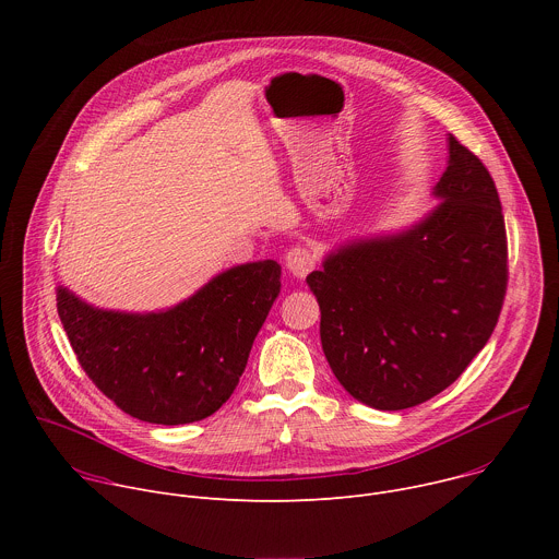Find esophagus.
I'll return each mask as SVG.
<instances>
[{"mask_svg": "<svg viewBox=\"0 0 559 559\" xmlns=\"http://www.w3.org/2000/svg\"><path fill=\"white\" fill-rule=\"evenodd\" d=\"M285 265L296 278H305L316 267V254L307 246H296L287 252Z\"/></svg>", "mask_w": 559, "mask_h": 559, "instance_id": "1", "label": "esophagus"}]
</instances>
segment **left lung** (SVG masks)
Listing matches in <instances>:
<instances>
[{"mask_svg": "<svg viewBox=\"0 0 559 559\" xmlns=\"http://www.w3.org/2000/svg\"><path fill=\"white\" fill-rule=\"evenodd\" d=\"M444 199L412 229L330 254L307 285L321 343L356 401L401 412L444 391L491 338L507 296L509 248L496 183L449 136Z\"/></svg>", "mask_w": 559, "mask_h": 559, "instance_id": "1", "label": "left lung"}]
</instances>
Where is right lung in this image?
<instances>
[{"label":"right lung","instance_id":"add662e5","mask_svg":"<svg viewBox=\"0 0 559 559\" xmlns=\"http://www.w3.org/2000/svg\"><path fill=\"white\" fill-rule=\"evenodd\" d=\"M278 278L276 261L238 265L158 313L95 309L59 287L57 311L79 365L121 412L188 425L218 412L236 389Z\"/></svg>","mask_w":559,"mask_h":559}]
</instances>
